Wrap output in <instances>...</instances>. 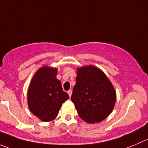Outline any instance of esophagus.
Wrapping results in <instances>:
<instances>
[{"mask_svg": "<svg viewBox=\"0 0 148 148\" xmlns=\"http://www.w3.org/2000/svg\"><path fill=\"white\" fill-rule=\"evenodd\" d=\"M68 94L69 95V96L70 97H71V94H72V90H68Z\"/></svg>", "mask_w": 148, "mask_h": 148, "instance_id": "1", "label": "esophagus"}]
</instances>
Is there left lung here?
Segmentation results:
<instances>
[{
    "instance_id": "1",
    "label": "left lung",
    "mask_w": 148,
    "mask_h": 148,
    "mask_svg": "<svg viewBox=\"0 0 148 148\" xmlns=\"http://www.w3.org/2000/svg\"><path fill=\"white\" fill-rule=\"evenodd\" d=\"M71 99L81 119L99 123L110 115L116 92L105 74L93 66L79 68Z\"/></svg>"
}]
</instances>
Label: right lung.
I'll use <instances>...</instances> for the list:
<instances>
[{
    "mask_svg": "<svg viewBox=\"0 0 148 148\" xmlns=\"http://www.w3.org/2000/svg\"><path fill=\"white\" fill-rule=\"evenodd\" d=\"M57 69L44 66L37 71L30 84L27 103L31 112L44 122L58 116L62 103L69 96L63 90L61 82L56 78Z\"/></svg>",
    "mask_w": 148,
    "mask_h": 148,
    "instance_id": "right-lung-1",
    "label": "right lung"
}]
</instances>
